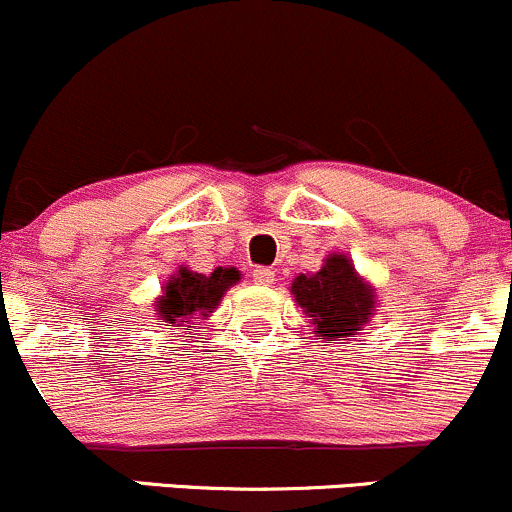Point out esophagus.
<instances>
[{
	"mask_svg": "<svg viewBox=\"0 0 512 512\" xmlns=\"http://www.w3.org/2000/svg\"><path fill=\"white\" fill-rule=\"evenodd\" d=\"M254 281L261 283V286H271V283L276 281V271L266 266H258L254 268Z\"/></svg>",
	"mask_w": 512,
	"mask_h": 512,
	"instance_id": "1",
	"label": "esophagus"
}]
</instances>
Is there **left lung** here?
I'll list each match as a JSON object with an SVG mask.
<instances>
[{"label":"left lung","mask_w":512,"mask_h":512,"mask_svg":"<svg viewBox=\"0 0 512 512\" xmlns=\"http://www.w3.org/2000/svg\"><path fill=\"white\" fill-rule=\"evenodd\" d=\"M291 293L323 342L355 337L377 305L374 288L362 281L345 254H330L318 273H300L291 283Z\"/></svg>","instance_id":"8db88e82"}]
</instances>
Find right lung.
<instances>
[{
    "mask_svg": "<svg viewBox=\"0 0 512 512\" xmlns=\"http://www.w3.org/2000/svg\"><path fill=\"white\" fill-rule=\"evenodd\" d=\"M241 281V273L236 268H214V273H194L189 268H179L175 276L165 283L162 295L155 300L157 320L170 323L175 328H192L189 318L202 315L207 318L224 298L226 288Z\"/></svg>",
    "mask_w": 512,
    "mask_h": 512,
    "instance_id": "add662e5",
    "label": "right lung"
}]
</instances>
